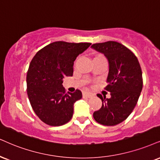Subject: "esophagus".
<instances>
[{"label": "esophagus", "mask_w": 160, "mask_h": 160, "mask_svg": "<svg viewBox=\"0 0 160 160\" xmlns=\"http://www.w3.org/2000/svg\"><path fill=\"white\" fill-rule=\"evenodd\" d=\"M92 94L90 93V92H83V97L84 98H90L91 97Z\"/></svg>", "instance_id": "1"}]
</instances>
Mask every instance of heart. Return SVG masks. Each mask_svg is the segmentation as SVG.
I'll return each instance as SVG.
<instances>
[{"label": "heart", "mask_w": 160, "mask_h": 160, "mask_svg": "<svg viewBox=\"0 0 160 160\" xmlns=\"http://www.w3.org/2000/svg\"><path fill=\"white\" fill-rule=\"evenodd\" d=\"M95 58H96V59H104V58L102 56H97Z\"/></svg>", "instance_id": "b5f03b06"}]
</instances>
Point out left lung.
Instances as JSON below:
<instances>
[{
	"mask_svg": "<svg viewBox=\"0 0 160 160\" xmlns=\"http://www.w3.org/2000/svg\"><path fill=\"white\" fill-rule=\"evenodd\" d=\"M91 47L103 53L109 63L108 84L104 89L110 98L102 97V108L93 113L98 123L113 126L121 123L132 113L142 90V73L137 56L119 42L109 41L93 44Z\"/></svg>",
	"mask_w": 160,
	"mask_h": 160,
	"instance_id": "obj_1",
	"label": "left lung"
}]
</instances>
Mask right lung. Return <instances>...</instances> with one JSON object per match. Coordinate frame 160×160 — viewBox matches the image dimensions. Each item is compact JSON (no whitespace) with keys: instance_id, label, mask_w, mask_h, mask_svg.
<instances>
[{"instance_id":"right-lung-1","label":"right lung","mask_w":160,"mask_h":160,"mask_svg":"<svg viewBox=\"0 0 160 160\" xmlns=\"http://www.w3.org/2000/svg\"><path fill=\"white\" fill-rule=\"evenodd\" d=\"M90 44L56 41L39 50L30 62L27 95L35 114L47 125L61 126L72 119L73 104L82 93L79 90L66 93L63 79L72 76L75 60Z\"/></svg>"}]
</instances>
